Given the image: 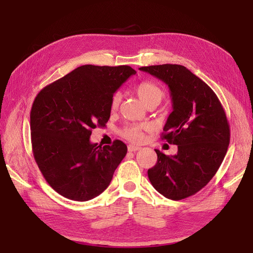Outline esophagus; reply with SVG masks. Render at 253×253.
I'll list each match as a JSON object with an SVG mask.
<instances>
[{
	"label": "esophagus",
	"mask_w": 253,
	"mask_h": 253,
	"mask_svg": "<svg viewBox=\"0 0 253 253\" xmlns=\"http://www.w3.org/2000/svg\"><path fill=\"white\" fill-rule=\"evenodd\" d=\"M128 151L129 152H135V151H138L140 150V147H138V145H134V144H129L127 147Z\"/></svg>",
	"instance_id": "esophagus-1"
}]
</instances>
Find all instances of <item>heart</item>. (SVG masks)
<instances>
[{
  "mask_svg": "<svg viewBox=\"0 0 253 253\" xmlns=\"http://www.w3.org/2000/svg\"><path fill=\"white\" fill-rule=\"evenodd\" d=\"M135 93L138 96V98L141 100V102L145 105H151L155 104L158 105L160 101L163 100L165 97V90L164 88L159 85L158 83L151 81V80H145L140 82L138 85L135 87ZM121 100V96L119 93L114 94L112 97L111 106L112 109H117L118 105ZM147 127L142 125H131L126 126L121 131V135L125 137V138L131 140V141H139L142 138V131Z\"/></svg>",
  "mask_w": 253,
  "mask_h": 253,
  "instance_id": "b5f03b06",
  "label": "heart"
}]
</instances>
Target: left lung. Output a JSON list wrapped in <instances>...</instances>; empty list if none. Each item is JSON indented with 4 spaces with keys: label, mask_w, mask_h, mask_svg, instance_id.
<instances>
[{
    "label": "left lung",
    "mask_w": 253,
    "mask_h": 253,
    "mask_svg": "<svg viewBox=\"0 0 253 253\" xmlns=\"http://www.w3.org/2000/svg\"><path fill=\"white\" fill-rule=\"evenodd\" d=\"M139 70L169 86L173 111L163 139L178 148L173 156L155 150L157 163L148 170L149 179L160 194L180 201L203 189L223 163L230 142L226 113L208 84L185 66L163 64Z\"/></svg>",
    "instance_id": "8db88e82"
}]
</instances>
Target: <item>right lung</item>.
<instances>
[{"mask_svg":"<svg viewBox=\"0 0 253 253\" xmlns=\"http://www.w3.org/2000/svg\"><path fill=\"white\" fill-rule=\"evenodd\" d=\"M135 74L127 65H82L35 98L30 111L34 157L59 194L86 202L109 187L127 148L121 140L101 147L89 137L91 129L109 121L114 93Z\"/></svg>","mask_w":253,"mask_h":253,"instance_id":"1","label":"right lung"}]
</instances>
